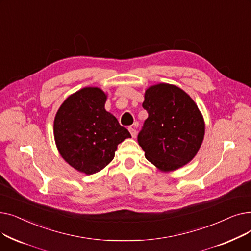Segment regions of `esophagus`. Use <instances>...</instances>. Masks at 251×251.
Wrapping results in <instances>:
<instances>
[{
    "instance_id": "34e87169",
    "label": "esophagus",
    "mask_w": 251,
    "mask_h": 251,
    "mask_svg": "<svg viewBox=\"0 0 251 251\" xmlns=\"http://www.w3.org/2000/svg\"><path fill=\"white\" fill-rule=\"evenodd\" d=\"M129 131H130V133H131V136H132L133 138H134V137H136V135H137V131L135 130V128H133V127H129Z\"/></svg>"
}]
</instances>
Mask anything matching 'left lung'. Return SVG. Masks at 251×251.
I'll return each instance as SVG.
<instances>
[{"instance_id": "left-lung-1", "label": "left lung", "mask_w": 251, "mask_h": 251, "mask_svg": "<svg viewBox=\"0 0 251 251\" xmlns=\"http://www.w3.org/2000/svg\"><path fill=\"white\" fill-rule=\"evenodd\" d=\"M149 117L137 140L147 160L164 172L189 163L204 136V121L193 100L176 85L149 87L142 103Z\"/></svg>"}]
</instances>
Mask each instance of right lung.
<instances>
[{
    "label": "right lung",
    "mask_w": 251,
    "mask_h": 251,
    "mask_svg": "<svg viewBox=\"0 0 251 251\" xmlns=\"http://www.w3.org/2000/svg\"><path fill=\"white\" fill-rule=\"evenodd\" d=\"M107 96L99 87H84L62 103L54 121L58 151L71 167L95 174L114 159L119 143L131 137L115 116L105 111Z\"/></svg>",
    "instance_id": "obj_1"
}]
</instances>
